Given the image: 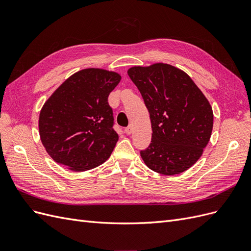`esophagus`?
<instances>
[{"instance_id":"obj_1","label":"esophagus","mask_w":251,"mask_h":251,"mask_svg":"<svg viewBox=\"0 0 251 251\" xmlns=\"http://www.w3.org/2000/svg\"><path fill=\"white\" fill-rule=\"evenodd\" d=\"M125 132H126V134H127V135H131L132 133H133V126L130 125L128 126H126V128H125Z\"/></svg>"}]
</instances>
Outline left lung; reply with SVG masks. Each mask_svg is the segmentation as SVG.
Instances as JSON below:
<instances>
[{
    "mask_svg": "<svg viewBox=\"0 0 251 251\" xmlns=\"http://www.w3.org/2000/svg\"><path fill=\"white\" fill-rule=\"evenodd\" d=\"M128 76L137 87L151 124L150 146L140 151L151 170L176 175L194 165L209 141L214 114L192 78L168 64L133 67Z\"/></svg>",
    "mask_w": 251,
    "mask_h": 251,
    "instance_id": "1",
    "label": "left lung"
}]
</instances>
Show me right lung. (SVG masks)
Returning a JSON list of instances; mask_svg holds the SVG:
<instances>
[{"instance_id":"right-lung-1","label":"right lung","mask_w":251,"mask_h":251,"mask_svg":"<svg viewBox=\"0 0 251 251\" xmlns=\"http://www.w3.org/2000/svg\"><path fill=\"white\" fill-rule=\"evenodd\" d=\"M120 75L83 69L60 85L45 102L39 128L43 146L56 163L83 172L103 163L118 141L108 97Z\"/></svg>"}]
</instances>
